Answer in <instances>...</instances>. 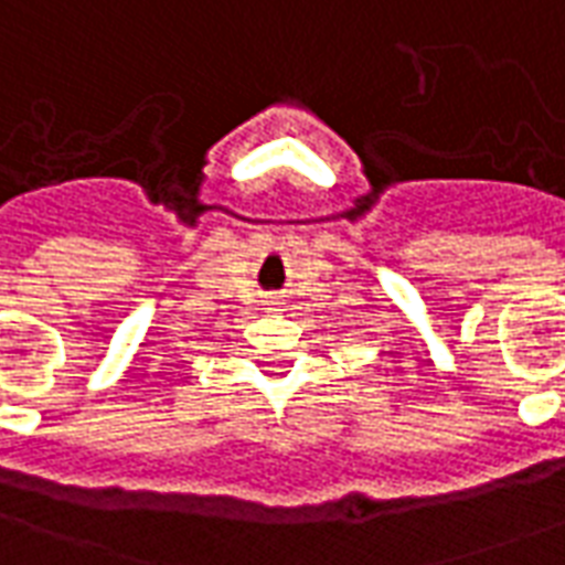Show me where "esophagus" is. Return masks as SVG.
<instances>
[{"instance_id": "34e87169", "label": "esophagus", "mask_w": 565, "mask_h": 565, "mask_svg": "<svg viewBox=\"0 0 565 565\" xmlns=\"http://www.w3.org/2000/svg\"><path fill=\"white\" fill-rule=\"evenodd\" d=\"M265 303H267V310H277V307H279V298H277V295H270V298H267Z\"/></svg>"}]
</instances>
